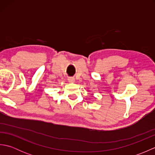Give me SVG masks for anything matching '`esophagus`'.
<instances>
[{"label": "esophagus", "mask_w": 155, "mask_h": 155, "mask_svg": "<svg viewBox=\"0 0 155 155\" xmlns=\"http://www.w3.org/2000/svg\"><path fill=\"white\" fill-rule=\"evenodd\" d=\"M68 81L69 83H74L75 78H73V77H69L68 78Z\"/></svg>", "instance_id": "1"}]
</instances>
